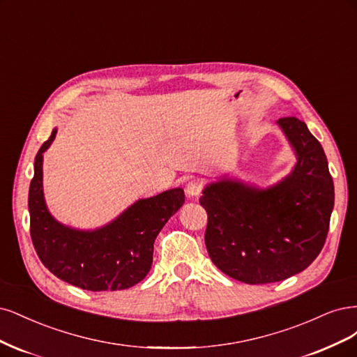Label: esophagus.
<instances>
[{
	"instance_id": "esophagus-1",
	"label": "esophagus",
	"mask_w": 357,
	"mask_h": 357,
	"mask_svg": "<svg viewBox=\"0 0 357 357\" xmlns=\"http://www.w3.org/2000/svg\"><path fill=\"white\" fill-rule=\"evenodd\" d=\"M185 191H187L190 197H199L200 192H202V183L199 181H191V182L187 183Z\"/></svg>"
}]
</instances>
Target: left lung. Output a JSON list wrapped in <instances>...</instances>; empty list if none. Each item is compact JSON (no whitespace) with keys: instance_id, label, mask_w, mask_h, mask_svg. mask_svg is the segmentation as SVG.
<instances>
[{"instance_id":"8db88e82","label":"left lung","mask_w":357,"mask_h":357,"mask_svg":"<svg viewBox=\"0 0 357 357\" xmlns=\"http://www.w3.org/2000/svg\"><path fill=\"white\" fill-rule=\"evenodd\" d=\"M278 124L296 155L289 175L267 190L222 179L200 197L212 262L248 284L280 282L305 270L325 245L335 199L325 151L307 124L296 117Z\"/></svg>"}]
</instances>
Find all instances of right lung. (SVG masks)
<instances>
[{
    "mask_svg": "<svg viewBox=\"0 0 357 357\" xmlns=\"http://www.w3.org/2000/svg\"><path fill=\"white\" fill-rule=\"evenodd\" d=\"M56 133L53 129L37 153L29 185L31 238L37 255L56 278L82 289H128L151 270L154 241L185 202V194L182 188H174L141 199L112 222L96 229H77L57 222L43 192V154Z\"/></svg>",
    "mask_w": 357,
    "mask_h": 357,
    "instance_id": "add662e5",
    "label": "right lung"
}]
</instances>
